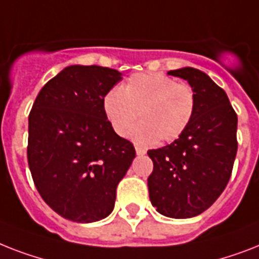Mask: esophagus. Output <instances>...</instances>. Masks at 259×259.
<instances>
[{
	"instance_id": "34e87169",
	"label": "esophagus",
	"mask_w": 259,
	"mask_h": 259,
	"mask_svg": "<svg viewBox=\"0 0 259 259\" xmlns=\"http://www.w3.org/2000/svg\"><path fill=\"white\" fill-rule=\"evenodd\" d=\"M136 153H137V155H145V154H146V150H145V149L138 148V146H137V148H136Z\"/></svg>"
}]
</instances>
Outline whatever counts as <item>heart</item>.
I'll return each instance as SVG.
<instances>
[{"label":"heart","instance_id":"heart-1","mask_svg":"<svg viewBox=\"0 0 259 259\" xmlns=\"http://www.w3.org/2000/svg\"><path fill=\"white\" fill-rule=\"evenodd\" d=\"M104 111L114 132L127 137L138 115L142 122L133 132L137 144L150 145L177 140L194 114L190 86L177 83L162 73H138L104 97Z\"/></svg>","mask_w":259,"mask_h":259}]
</instances>
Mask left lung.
<instances>
[{
  "label": "left lung",
  "instance_id": "left-lung-1",
  "mask_svg": "<svg viewBox=\"0 0 259 259\" xmlns=\"http://www.w3.org/2000/svg\"><path fill=\"white\" fill-rule=\"evenodd\" d=\"M189 82L194 114L178 140L149 150L151 205L170 218H191L209 209L222 194L237 154L238 118L224 89L194 68L167 71Z\"/></svg>",
  "mask_w": 259,
  "mask_h": 259
}]
</instances>
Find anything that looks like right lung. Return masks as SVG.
Returning a JSON list of instances; mask_svg holds the SVG:
<instances>
[{
	"instance_id": "right-lung-1",
	"label": "right lung",
	"mask_w": 259,
	"mask_h": 259,
	"mask_svg": "<svg viewBox=\"0 0 259 259\" xmlns=\"http://www.w3.org/2000/svg\"><path fill=\"white\" fill-rule=\"evenodd\" d=\"M121 79L114 69L71 65L42 88L29 114L27 162L35 188L73 222L108 217L136 158L133 144L115 133L102 106Z\"/></svg>"
}]
</instances>
